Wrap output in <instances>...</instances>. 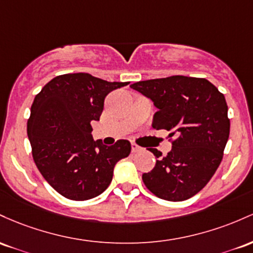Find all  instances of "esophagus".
Instances as JSON below:
<instances>
[{
  "label": "esophagus",
  "instance_id": "1",
  "mask_svg": "<svg viewBox=\"0 0 253 253\" xmlns=\"http://www.w3.org/2000/svg\"><path fill=\"white\" fill-rule=\"evenodd\" d=\"M142 148L140 146H137V144L136 143H134V142H132L131 143V150H132V153H136V152H138V150H141Z\"/></svg>",
  "mask_w": 253,
  "mask_h": 253
}]
</instances>
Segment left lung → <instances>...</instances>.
<instances>
[{"label":"left lung","instance_id":"8db88e82","mask_svg":"<svg viewBox=\"0 0 253 253\" xmlns=\"http://www.w3.org/2000/svg\"><path fill=\"white\" fill-rule=\"evenodd\" d=\"M130 87L158 109L153 127L175 136L166 157L149 148L157 164L142 174L144 185L163 200H188L208 184L222 160L231 127L225 95L206 79L181 75L135 82Z\"/></svg>","mask_w":253,"mask_h":253}]
</instances>
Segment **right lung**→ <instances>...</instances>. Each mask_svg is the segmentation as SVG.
Wrapping results in <instances>:
<instances>
[{
	"label": "right lung",
	"instance_id": "1",
	"mask_svg": "<svg viewBox=\"0 0 253 253\" xmlns=\"http://www.w3.org/2000/svg\"><path fill=\"white\" fill-rule=\"evenodd\" d=\"M129 82H109L87 73L64 74L36 95L27 122L33 160L58 194L86 201L103 194L113 169L131 152L127 140L105 146L93 140L92 122L99 121L104 100Z\"/></svg>",
	"mask_w": 253,
	"mask_h": 253
}]
</instances>
